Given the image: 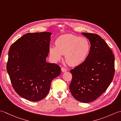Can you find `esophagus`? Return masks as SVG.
Wrapping results in <instances>:
<instances>
[{
  "mask_svg": "<svg viewBox=\"0 0 121 121\" xmlns=\"http://www.w3.org/2000/svg\"><path fill=\"white\" fill-rule=\"evenodd\" d=\"M61 70H62L63 72H66V71H67V69H66L64 67H62L61 68Z\"/></svg>",
  "mask_w": 121,
  "mask_h": 121,
  "instance_id": "esophagus-1",
  "label": "esophagus"
}]
</instances>
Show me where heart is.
Returning a JSON list of instances; mask_svg holds the SVG:
<instances>
[{"label": "heart", "instance_id": "obj_1", "mask_svg": "<svg viewBox=\"0 0 121 121\" xmlns=\"http://www.w3.org/2000/svg\"><path fill=\"white\" fill-rule=\"evenodd\" d=\"M56 45L49 47V54L54 61L60 60L62 55H65V60L71 65H78L83 63L88 57L91 45L86 38L66 34L59 37Z\"/></svg>", "mask_w": 121, "mask_h": 121}]
</instances>
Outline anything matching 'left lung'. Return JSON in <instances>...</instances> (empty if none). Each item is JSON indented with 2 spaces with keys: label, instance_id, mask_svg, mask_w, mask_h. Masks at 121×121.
Returning <instances> with one entry per match:
<instances>
[{
  "label": "left lung",
  "instance_id": "obj_1",
  "mask_svg": "<svg viewBox=\"0 0 121 121\" xmlns=\"http://www.w3.org/2000/svg\"><path fill=\"white\" fill-rule=\"evenodd\" d=\"M91 42L88 57L72 69L70 91L78 101L88 103L106 91L114 75V56L102 38L96 34L82 33Z\"/></svg>",
  "mask_w": 121,
  "mask_h": 121
}]
</instances>
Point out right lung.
Listing matches in <instances>:
<instances>
[{
  "label": "right lung",
  "mask_w": 121,
  "mask_h": 121,
  "mask_svg": "<svg viewBox=\"0 0 121 121\" xmlns=\"http://www.w3.org/2000/svg\"><path fill=\"white\" fill-rule=\"evenodd\" d=\"M50 32L27 33L11 46L7 71L13 88L23 98L38 101L47 96L51 82L60 75L57 64L46 62Z\"/></svg>",
  "instance_id": "1"
}]
</instances>
